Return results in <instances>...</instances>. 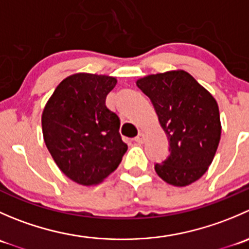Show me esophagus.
<instances>
[{"label":"esophagus","mask_w":249,"mask_h":249,"mask_svg":"<svg viewBox=\"0 0 249 249\" xmlns=\"http://www.w3.org/2000/svg\"><path fill=\"white\" fill-rule=\"evenodd\" d=\"M134 141H135V142H136V143H143V141H144V135H143L142 132H140V134L137 135L136 137H135Z\"/></svg>","instance_id":"esophagus-1"}]
</instances>
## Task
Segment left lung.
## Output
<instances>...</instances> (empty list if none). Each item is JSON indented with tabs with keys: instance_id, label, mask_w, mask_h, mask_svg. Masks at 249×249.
Wrapping results in <instances>:
<instances>
[{
	"instance_id": "1",
	"label": "left lung",
	"mask_w": 249,
	"mask_h": 249,
	"mask_svg": "<svg viewBox=\"0 0 249 249\" xmlns=\"http://www.w3.org/2000/svg\"><path fill=\"white\" fill-rule=\"evenodd\" d=\"M136 84L152 101L169 139V157L155 162V171L169 184H192L207 171L219 144L217 102L184 71L152 74Z\"/></svg>"
}]
</instances>
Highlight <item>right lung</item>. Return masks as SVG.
I'll list each match as a JSON object with an SVG mask.
<instances>
[{
	"instance_id": "add662e5",
	"label": "right lung",
	"mask_w": 249,
	"mask_h": 249,
	"mask_svg": "<svg viewBox=\"0 0 249 249\" xmlns=\"http://www.w3.org/2000/svg\"><path fill=\"white\" fill-rule=\"evenodd\" d=\"M117 84L108 76L77 73L62 80L42 114L46 145L69 178L83 185L102 182L119 166L127 150L120 120L106 107Z\"/></svg>"
}]
</instances>
